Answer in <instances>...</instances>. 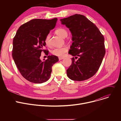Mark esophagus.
I'll return each mask as SVG.
<instances>
[{"label": "esophagus", "mask_w": 121, "mask_h": 121, "mask_svg": "<svg viewBox=\"0 0 121 121\" xmlns=\"http://www.w3.org/2000/svg\"><path fill=\"white\" fill-rule=\"evenodd\" d=\"M63 59H64V58H63V57H59V61H60V60Z\"/></svg>", "instance_id": "esophagus-1"}]
</instances>
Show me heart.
Here are the masks:
<instances>
[{
	"label": "heart",
	"mask_w": 121,
	"mask_h": 121,
	"mask_svg": "<svg viewBox=\"0 0 121 121\" xmlns=\"http://www.w3.org/2000/svg\"><path fill=\"white\" fill-rule=\"evenodd\" d=\"M55 33L58 35L59 36L62 37V38H65L67 35H68V32L67 31L63 28H59L57 29L55 31ZM50 36L49 34L48 35L46 38L45 39V43L47 45H49V40H50ZM68 48L67 47L64 46L61 48H55L53 49L52 51V53L57 56L58 57H63L66 52L68 51Z\"/></svg>",
	"instance_id": "heart-1"
}]
</instances>
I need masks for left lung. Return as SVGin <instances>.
Segmentation results:
<instances>
[{"label": "left lung", "instance_id": "left-lung-1", "mask_svg": "<svg viewBox=\"0 0 121 121\" xmlns=\"http://www.w3.org/2000/svg\"><path fill=\"white\" fill-rule=\"evenodd\" d=\"M72 35L69 53L72 58L67 76L74 81L90 78L98 71L105 53L104 39L98 28L84 16L75 14L60 20Z\"/></svg>", "mask_w": 121, "mask_h": 121}]
</instances>
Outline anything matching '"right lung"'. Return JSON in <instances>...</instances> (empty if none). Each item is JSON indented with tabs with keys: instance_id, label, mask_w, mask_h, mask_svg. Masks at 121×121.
<instances>
[{
	"instance_id": "obj_1",
	"label": "right lung",
	"mask_w": 121,
	"mask_h": 121,
	"mask_svg": "<svg viewBox=\"0 0 121 121\" xmlns=\"http://www.w3.org/2000/svg\"><path fill=\"white\" fill-rule=\"evenodd\" d=\"M57 21V18L33 19L21 25L14 38L13 58L22 77L31 82L39 84L48 80L53 65L59 60L55 55L48 56L44 61L40 58L42 52L48 54V51L43 48L47 36L55 27Z\"/></svg>"
}]
</instances>
